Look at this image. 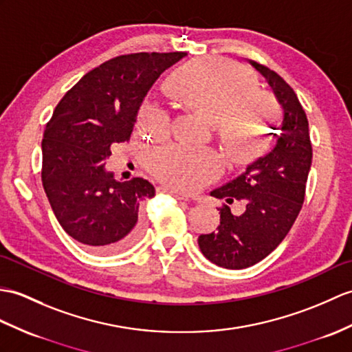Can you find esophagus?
<instances>
[{"mask_svg":"<svg viewBox=\"0 0 352 352\" xmlns=\"http://www.w3.org/2000/svg\"><path fill=\"white\" fill-rule=\"evenodd\" d=\"M157 192H160V193H166V195H170V196H174V198H175V199H178V201H189V199H187V198H184L183 195H179V193L174 192V190H169V189H166V187H159Z\"/></svg>","mask_w":352,"mask_h":352,"instance_id":"esophagus-1","label":"esophagus"}]
</instances>
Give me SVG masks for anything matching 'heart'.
Returning a JSON list of instances; mask_svg holds the SVG:
<instances>
[{"label":"heart","instance_id":"heart-1","mask_svg":"<svg viewBox=\"0 0 352 352\" xmlns=\"http://www.w3.org/2000/svg\"><path fill=\"white\" fill-rule=\"evenodd\" d=\"M168 89L187 109L213 124L234 162H249L267 150L279 109L273 97L258 88L250 70L228 60H195L174 72ZM168 127L169 116L162 106L150 100L141 104V132L162 136ZM148 168L162 183L193 193L220 177L223 162L214 150L166 145L150 153Z\"/></svg>","mask_w":352,"mask_h":352}]
</instances>
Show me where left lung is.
<instances>
[{"label": "left lung", "instance_id": "8db88e82", "mask_svg": "<svg viewBox=\"0 0 352 352\" xmlns=\"http://www.w3.org/2000/svg\"><path fill=\"white\" fill-rule=\"evenodd\" d=\"M272 87L283 117L276 145L253 160L244 173L210 195L232 203L247 201V211L234 217L223 204L217 232L198 239L202 255L211 263L241 270L270 255L289 232L303 207L306 182L312 165V144L306 112L297 94L272 69L249 60Z\"/></svg>", "mask_w": 352, "mask_h": 352}]
</instances>
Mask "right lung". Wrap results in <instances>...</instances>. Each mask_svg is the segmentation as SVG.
I'll return each instance as SVG.
<instances>
[{
  "label": "right lung",
  "instance_id": "add662e5",
  "mask_svg": "<svg viewBox=\"0 0 352 352\" xmlns=\"http://www.w3.org/2000/svg\"><path fill=\"white\" fill-rule=\"evenodd\" d=\"M183 52L120 55L88 72L56 104L42 141V183L72 239L96 253L132 246L142 202L156 193L144 178L117 182L104 169L111 148L133 132L144 97Z\"/></svg>",
  "mask_w": 352,
  "mask_h": 352
}]
</instances>
